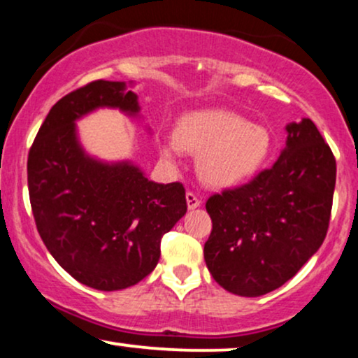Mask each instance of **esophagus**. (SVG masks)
I'll use <instances>...</instances> for the list:
<instances>
[{"label": "esophagus", "instance_id": "34e87169", "mask_svg": "<svg viewBox=\"0 0 358 358\" xmlns=\"http://www.w3.org/2000/svg\"><path fill=\"white\" fill-rule=\"evenodd\" d=\"M200 199L199 196L195 195V193H192V192H188L187 193V205H188V208H190V210H193V208H196V207H200Z\"/></svg>", "mask_w": 358, "mask_h": 358}]
</instances>
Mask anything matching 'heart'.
Wrapping results in <instances>:
<instances>
[{
  "label": "heart",
  "instance_id": "1",
  "mask_svg": "<svg viewBox=\"0 0 358 358\" xmlns=\"http://www.w3.org/2000/svg\"><path fill=\"white\" fill-rule=\"evenodd\" d=\"M271 136L264 126L248 122L225 109L188 113L176 124L175 136L163 139L159 155L176 165L182 151L199 155L196 171L210 187H232L248 180L264 165Z\"/></svg>",
  "mask_w": 358,
  "mask_h": 358
}]
</instances>
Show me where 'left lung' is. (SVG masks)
Masks as SVG:
<instances>
[{"label": "left lung", "mask_w": 358, "mask_h": 358, "mask_svg": "<svg viewBox=\"0 0 358 358\" xmlns=\"http://www.w3.org/2000/svg\"><path fill=\"white\" fill-rule=\"evenodd\" d=\"M273 168L207 200L212 232L203 257L229 293L256 298L289 281L327 236L336 163L311 119L286 126Z\"/></svg>", "instance_id": "obj_1"}]
</instances>
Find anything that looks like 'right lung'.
<instances>
[{
    "instance_id": "obj_1",
    "label": "right lung",
    "mask_w": 358,
    "mask_h": 358,
    "mask_svg": "<svg viewBox=\"0 0 358 358\" xmlns=\"http://www.w3.org/2000/svg\"><path fill=\"white\" fill-rule=\"evenodd\" d=\"M133 82L96 80L57 102L28 153L35 224L53 259L82 285L134 286L156 268L162 237L187 212L182 183H155L129 159L102 162L76 122L101 108L139 114Z\"/></svg>"
}]
</instances>
